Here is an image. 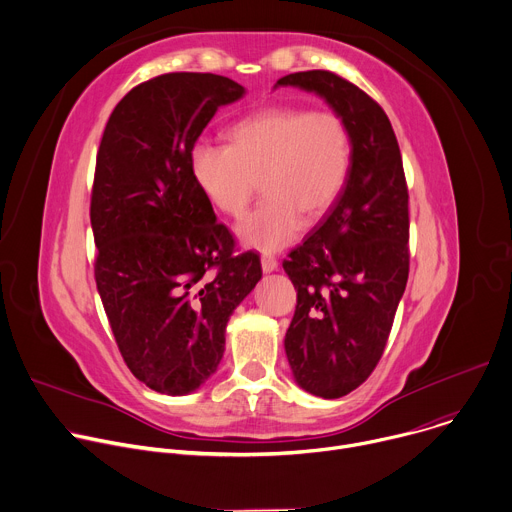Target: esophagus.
<instances>
[{"instance_id": "1", "label": "esophagus", "mask_w": 512, "mask_h": 512, "mask_svg": "<svg viewBox=\"0 0 512 512\" xmlns=\"http://www.w3.org/2000/svg\"><path fill=\"white\" fill-rule=\"evenodd\" d=\"M261 269H263L265 273L275 271V269H277V259H275L273 255H263V257H261Z\"/></svg>"}]
</instances>
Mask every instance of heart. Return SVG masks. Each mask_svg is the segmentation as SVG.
Segmentation results:
<instances>
[{
  "label": "heart",
  "mask_w": 512,
  "mask_h": 512,
  "mask_svg": "<svg viewBox=\"0 0 512 512\" xmlns=\"http://www.w3.org/2000/svg\"><path fill=\"white\" fill-rule=\"evenodd\" d=\"M231 145L200 139L192 176L208 204L239 216L259 184L263 200L237 225L239 241L261 253L287 247L338 202L352 164V137L334 111L265 107L237 121Z\"/></svg>",
  "instance_id": "1"
}]
</instances>
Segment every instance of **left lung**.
<instances>
[{"instance_id": "obj_1", "label": "left lung", "mask_w": 512, "mask_h": 512, "mask_svg": "<svg viewBox=\"0 0 512 512\" xmlns=\"http://www.w3.org/2000/svg\"><path fill=\"white\" fill-rule=\"evenodd\" d=\"M320 95L352 137L346 186L283 269L298 289L285 354L298 385L338 399L371 377L409 277V192L399 143L381 105L330 70L294 72L275 87Z\"/></svg>"}]
</instances>
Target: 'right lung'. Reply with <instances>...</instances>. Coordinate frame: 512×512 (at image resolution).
<instances>
[{
	"label": "right lung",
	"mask_w": 512,
	"mask_h": 512,
	"mask_svg": "<svg viewBox=\"0 0 512 512\" xmlns=\"http://www.w3.org/2000/svg\"><path fill=\"white\" fill-rule=\"evenodd\" d=\"M243 95L221 75L168 72L133 87L101 137L95 281L125 364L158 393H192L216 371L227 322L261 279L259 257L233 253L190 166L216 109Z\"/></svg>",
	"instance_id": "1"
}]
</instances>
